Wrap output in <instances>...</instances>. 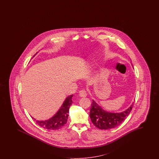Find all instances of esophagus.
Masks as SVG:
<instances>
[{
	"instance_id": "esophagus-1",
	"label": "esophagus",
	"mask_w": 159,
	"mask_h": 159,
	"mask_svg": "<svg viewBox=\"0 0 159 159\" xmlns=\"http://www.w3.org/2000/svg\"><path fill=\"white\" fill-rule=\"evenodd\" d=\"M87 95V92L84 90H82L79 92V96L81 97H86Z\"/></svg>"
}]
</instances>
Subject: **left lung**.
Returning <instances> with one entry per match:
<instances>
[{"instance_id": "left-lung-1", "label": "left lung", "mask_w": 159, "mask_h": 159, "mask_svg": "<svg viewBox=\"0 0 159 159\" xmlns=\"http://www.w3.org/2000/svg\"><path fill=\"white\" fill-rule=\"evenodd\" d=\"M133 104L125 111L114 113L104 110L101 106L93 100L90 112V117L93 124L100 129H110L116 127L125 120L130 114Z\"/></svg>"}]
</instances>
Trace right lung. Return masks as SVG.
<instances>
[{"label":"right lung","mask_w":159,"mask_h":159,"mask_svg":"<svg viewBox=\"0 0 159 159\" xmlns=\"http://www.w3.org/2000/svg\"><path fill=\"white\" fill-rule=\"evenodd\" d=\"M72 97L73 94L67 97L58 112L48 120H35V119L31 116L32 118L36 121L37 124L39 126L44 129L48 130H57L62 128L67 123L69 107L72 103Z\"/></svg>","instance_id":"add662e5"}]
</instances>
